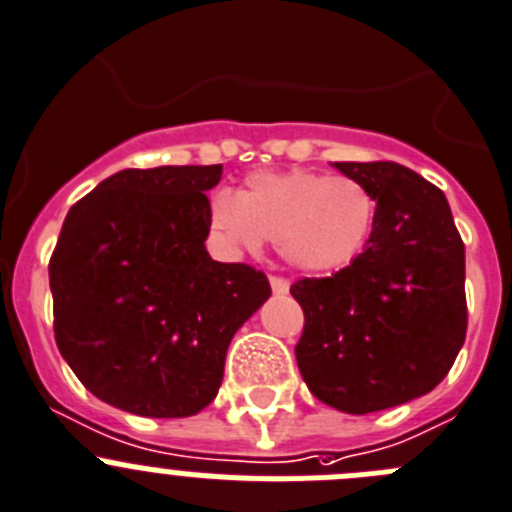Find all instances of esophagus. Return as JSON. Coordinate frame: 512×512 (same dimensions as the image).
<instances>
[{
	"mask_svg": "<svg viewBox=\"0 0 512 512\" xmlns=\"http://www.w3.org/2000/svg\"><path fill=\"white\" fill-rule=\"evenodd\" d=\"M270 288L275 295H288L290 293V283L285 278H278V275H272L270 278Z\"/></svg>",
	"mask_w": 512,
	"mask_h": 512,
	"instance_id": "obj_1",
	"label": "esophagus"
}]
</instances>
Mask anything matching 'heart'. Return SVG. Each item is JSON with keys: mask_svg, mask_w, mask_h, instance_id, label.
I'll list each match as a JSON object with an SVG mask.
<instances>
[{"mask_svg": "<svg viewBox=\"0 0 512 512\" xmlns=\"http://www.w3.org/2000/svg\"><path fill=\"white\" fill-rule=\"evenodd\" d=\"M376 204L364 184L315 171L247 176L237 199L219 194L209 222L229 245L260 250L278 242L280 255L303 272H336L364 250Z\"/></svg>", "mask_w": 512, "mask_h": 512, "instance_id": "heart-1", "label": "heart"}]
</instances>
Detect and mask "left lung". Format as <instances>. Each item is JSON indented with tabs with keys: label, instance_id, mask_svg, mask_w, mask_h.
Here are the masks:
<instances>
[{
	"label": "left lung",
	"instance_id": "8db88e82",
	"mask_svg": "<svg viewBox=\"0 0 512 512\" xmlns=\"http://www.w3.org/2000/svg\"><path fill=\"white\" fill-rule=\"evenodd\" d=\"M376 202L364 252L290 288L305 313L295 358L310 394L369 414L429 394L467 333L465 245L442 189L394 161H336Z\"/></svg>",
	"mask_w": 512,
	"mask_h": 512
}]
</instances>
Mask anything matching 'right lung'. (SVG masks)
<instances>
[{"mask_svg":"<svg viewBox=\"0 0 512 512\" xmlns=\"http://www.w3.org/2000/svg\"><path fill=\"white\" fill-rule=\"evenodd\" d=\"M222 164L123 169L73 204L50 257L55 341L85 389L138 417L202 412L265 272L204 240Z\"/></svg>","mask_w":512,"mask_h":512,"instance_id":"right-lung-1","label":"right lung"}]
</instances>
